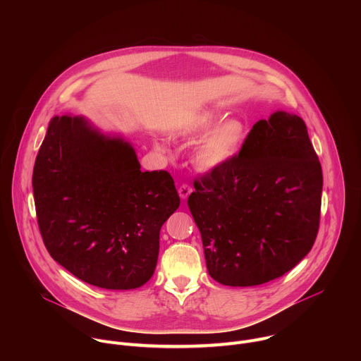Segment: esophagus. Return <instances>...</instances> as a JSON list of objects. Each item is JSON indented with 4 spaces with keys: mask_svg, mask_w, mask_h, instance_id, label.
<instances>
[{
    "mask_svg": "<svg viewBox=\"0 0 361 361\" xmlns=\"http://www.w3.org/2000/svg\"><path fill=\"white\" fill-rule=\"evenodd\" d=\"M191 191H192V187H191L190 184H187V183L181 184L180 188H178V194H180V197H181L183 200H185V198L191 194Z\"/></svg>",
    "mask_w": 361,
    "mask_h": 361,
    "instance_id": "1",
    "label": "esophagus"
}]
</instances>
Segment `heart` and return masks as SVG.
Wrapping results in <instances>:
<instances>
[{
    "mask_svg": "<svg viewBox=\"0 0 361 361\" xmlns=\"http://www.w3.org/2000/svg\"><path fill=\"white\" fill-rule=\"evenodd\" d=\"M223 117L224 114L217 110L202 111L190 120L178 134L183 137L201 135L211 130ZM245 135L247 131L243 121L231 118L220 123L197 145L194 161L202 169H214L228 163L240 151Z\"/></svg>",
    "mask_w": 361,
    "mask_h": 361,
    "instance_id": "1",
    "label": "heart"
}]
</instances>
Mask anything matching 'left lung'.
I'll return each instance as SVG.
<instances>
[{
	"instance_id": "obj_1",
	"label": "left lung",
	"mask_w": 361,
	"mask_h": 361,
	"mask_svg": "<svg viewBox=\"0 0 361 361\" xmlns=\"http://www.w3.org/2000/svg\"><path fill=\"white\" fill-rule=\"evenodd\" d=\"M194 188L187 202L207 270L224 286L279 279L316 241L323 173L298 116L277 111L257 121L234 159L194 180Z\"/></svg>"
}]
</instances>
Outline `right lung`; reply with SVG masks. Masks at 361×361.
Returning <instances> with one entry per match:
<instances>
[{
  "label": "right lung",
  "mask_w": 361,
  "mask_h": 361,
  "mask_svg": "<svg viewBox=\"0 0 361 361\" xmlns=\"http://www.w3.org/2000/svg\"><path fill=\"white\" fill-rule=\"evenodd\" d=\"M32 190L49 255L107 290L137 288L151 279L161 226L180 205L169 171H141L130 144L70 116L49 120Z\"/></svg>",
  "instance_id": "right-lung-1"
}]
</instances>
